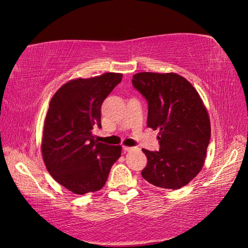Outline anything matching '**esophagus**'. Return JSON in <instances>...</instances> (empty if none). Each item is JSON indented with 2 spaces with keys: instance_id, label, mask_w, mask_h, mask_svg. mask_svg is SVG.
<instances>
[{
  "instance_id": "esophagus-1",
  "label": "esophagus",
  "mask_w": 248,
  "mask_h": 248,
  "mask_svg": "<svg viewBox=\"0 0 248 248\" xmlns=\"http://www.w3.org/2000/svg\"><path fill=\"white\" fill-rule=\"evenodd\" d=\"M138 149H139L138 147H127V146H124V151H128V152L135 151V150H138Z\"/></svg>"
}]
</instances>
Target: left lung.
Here are the masks:
<instances>
[{"label": "left lung", "instance_id": "left-lung-1", "mask_svg": "<svg viewBox=\"0 0 248 248\" xmlns=\"http://www.w3.org/2000/svg\"><path fill=\"white\" fill-rule=\"evenodd\" d=\"M133 87L148 103L147 127L160 130V150L143 149L146 181L161 188H180L203 166L211 138L209 116L192 84L176 73L140 72Z\"/></svg>", "mask_w": 248, "mask_h": 248}]
</instances>
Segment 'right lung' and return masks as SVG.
<instances>
[{"label":"right lung","instance_id":"right-lung-1","mask_svg":"<svg viewBox=\"0 0 248 248\" xmlns=\"http://www.w3.org/2000/svg\"><path fill=\"white\" fill-rule=\"evenodd\" d=\"M123 78L104 73L64 84L51 99L45 120L43 157L46 170L61 186L78 195L96 192L121 155V147L94 140L101 128V105Z\"/></svg>","mask_w":248,"mask_h":248}]
</instances>
